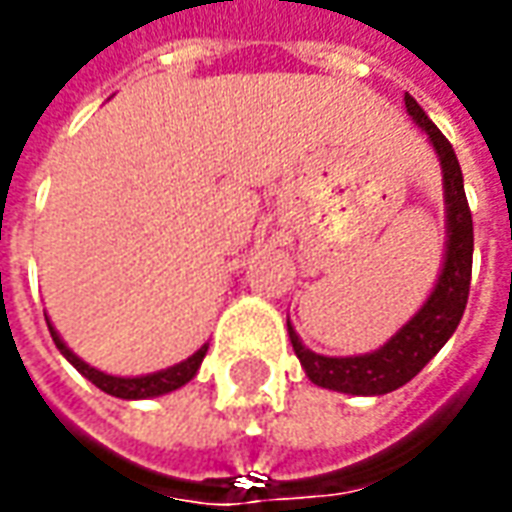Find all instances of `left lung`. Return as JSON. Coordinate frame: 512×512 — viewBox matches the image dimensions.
<instances>
[{
	"mask_svg": "<svg viewBox=\"0 0 512 512\" xmlns=\"http://www.w3.org/2000/svg\"><path fill=\"white\" fill-rule=\"evenodd\" d=\"M410 116L426 130L429 142L435 144L443 164V183H446V217H449V248L446 262L438 278V287L429 295L424 309L412 317L404 329L398 331L390 343L365 354V357H320L303 348L298 334L290 329L295 357L301 359L306 376L320 387H329L337 393L351 396H384L393 393L401 384L415 379L429 359L446 345L454 329L460 326V317L468 303L471 290V259H474V220L465 200L463 172L454 155L449 139L426 116V111L415 102V97H404Z\"/></svg>",
	"mask_w": 512,
	"mask_h": 512,
	"instance_id": "1",
	"label": "left lung"
}]
</instances>
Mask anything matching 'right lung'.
I'll return each instance as SVG.
<instances>
[{"label":"right lung","instance_id":"right-lung-1","mask_svg":"<svg viewBox=\"0 0 512 512\" xmlns=\"http://www.w3.org/2000/svg\"><path fill=\"white\" fill-rule=\"evenodd\" d=\"M47 326H49V320H47ZM49 334H52L55 345L63 351V357L69 359L74 368L86 376L88 382L97 384V387L105 390L108 396H116V398H153V396H164V393L178 390V387H183V384L195 376L197 368H200V362H203V357H206V351H209V345H203L197 354H192L186 362L175 365V368L158 370V373H150V376H136V379H122V376H108V373H102V370L88 368L83 359L74 357L72 351L63 345V340L58 337V331L52 329V326H49Z\"/></svg>","mask_w":512,"mask_h":512}]
</instances>
